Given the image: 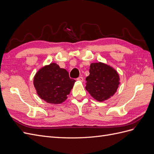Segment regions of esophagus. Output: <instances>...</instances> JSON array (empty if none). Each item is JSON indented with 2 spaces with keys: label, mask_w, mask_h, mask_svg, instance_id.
I'll list each match as a JSON object with an SVG mask.
<instances>
[{
  "label": "esophagus",
  "mask_w": 154,
  "mask_h": 154,
  "mask_svg": "<svg viewBox=\"0 0 154 154\" xmlns=\"http://www.w3.org/2000/svg\"><path fill=\"white\" fill-rule=\"evenodd\" d=\"M77 80H78V81H80V82H83V77H82V76L79 77V78H77Z\"/></svg>",
  "instance_id": "obj_1"
}]
</instances>
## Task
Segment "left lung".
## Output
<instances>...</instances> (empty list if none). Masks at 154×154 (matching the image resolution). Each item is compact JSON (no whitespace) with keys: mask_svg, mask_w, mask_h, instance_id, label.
<instances>
[{"mask_svg":"<svg viewBox=\"0 0 154 154\" xmlns=\"http://www.w3.org/2000/svg\"><path fill=\"white\" fill-rule=\"evenodd\" d=\"M89 76L86 78L85 89L96 100L103 102L114 95L120 84L116 70L103 62L92 63Z\"/></svg>","mask_w":154,"mask_h":154,"instance_id":"8db88e82","label":"left lung"}]
</instances>
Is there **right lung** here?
<instances>
[{"instance_id":"1","label":"right lung","mask_w":154,"mask_h":154,"mask_svg":"<svg viewBox=\"0 0 154 154\" xmlns=\"http://www.w3.org/2000/svg\"><path fill=\"white\" fill-rule=\"evenodd\" d=\"M76 80L54 62L41 67L35 74L33 85L36 94L51 104H61L67 99Z\"/></svg>"}]
</instances>
